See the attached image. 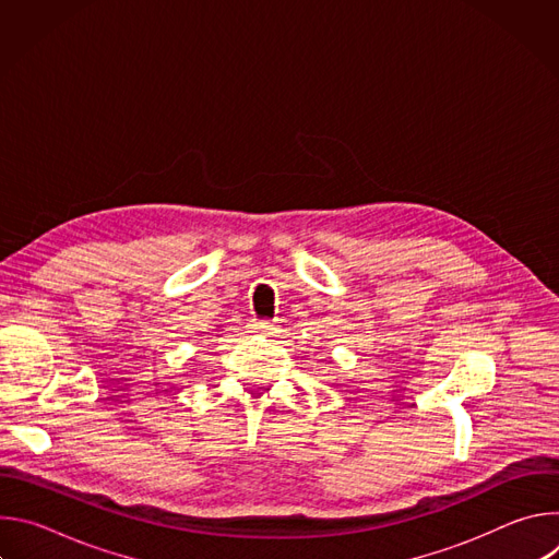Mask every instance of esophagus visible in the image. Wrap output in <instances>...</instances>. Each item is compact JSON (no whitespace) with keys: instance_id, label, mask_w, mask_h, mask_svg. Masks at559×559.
I'll return each instance as SVG.
<instances>
[{"instance_id":"esophagus-1","label":"esophagus","mask_w":559,"mask_h":559,"mask_svg":"<svg viewBox=\"0 0 559 559\" xmlns=\"http://www.w3.org/2000/svg\"><path fill=\"white\" fill-rule=\"evenodd\" d=\"M274 325L270 323V321H261V318H254V321L250 323V330L252 332H257V334H265V332H270Z\"/></svg>"}]
</instances>
